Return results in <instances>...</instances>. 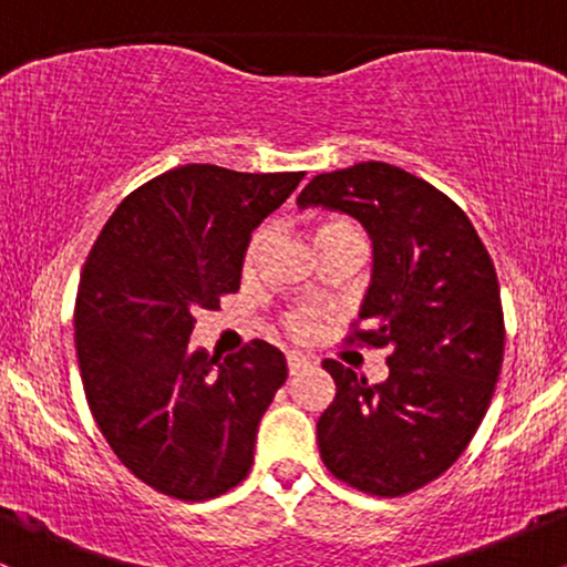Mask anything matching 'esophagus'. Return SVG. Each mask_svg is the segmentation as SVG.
Listing matches in <instances>:
<instances>
[{"label": "esophagus", "instance_id": "obj_1", "mask_svg": "<svg viewBox=\"0 0 567 567\" xmlns=\"http://www.w3.org/2000/svg\"><path fill=\"white\" fill-rule=\"evenodd\" d=\"M309 365H311L309 357L298 354V351H290V354H288V373H290V375L301 373V370H303V368H309Z\"/></svg>", "mask_w": 567, "mask_h": 567}]
</instances>
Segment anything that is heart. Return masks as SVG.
<instances>
[{"mask_svg": "<svg viewBox=\"0 0 567 567\" xmlns=\"http://www.w3.org/2000/svg\"><path fill=\"white\" fill-rule=\"evenodd\" d=\"M333 234H360L354 229V226L347 224V220L341 218H324L320 224L315 226V243L322 237H333ZM266 245V229H258L256 234L250 237V243H247V250H245V271H252L258 266V258H261V250ZM285 330L292 338H298V341H309L311 336L317 333V315L311 309H292L285 315Z\"/></svg>", "mask_w": 567, "mask_h": 567, "instance_id": "heart-1", "label": "heart"}]
</instances>
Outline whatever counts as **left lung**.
Listing matches in <instances>:
<instances>
[{"label": "left lung", "instance_id": "obj_1", "mask_svg": "<svg viewBox=\"0 0 567 567\" xmlns=\"http://www.w3.org/2000/svg\"><path fill=\"white\" fill-rule=\"evenodd\" d=\"M357 218L373 243V279L354 338L389 347V379L324 360L336 396L317 421L333 477L370 496L419 491L466 451L504 362L498 277L451 197L386 162L315 175L298 207Z\"/></svg>", "mask_w": 567, "mask_h": 567}]
</instances>
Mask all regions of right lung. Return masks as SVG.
Here are the masks:
<instances>
[{
    "instance_id": "1",
    "label": "right lung",
    "mask_w": 567,
    "mask_h": 567,
    "mask_svg": "<svg viewBox=\"0 0 567 567\" xmlns=\"http://www.w3.org/2000/svg\"><path fill=\"white\" fill-rule=\"evenodd\" d=\"M301 178L175 167L122 199L84 261L74 343L90 413L116 458L165 496L216 498L250 472L285 354L250 341L218 360L188 336L194 315L239 290L252 229Z\"/></svg>"
}]
</instances>
